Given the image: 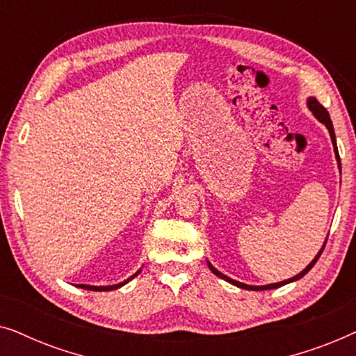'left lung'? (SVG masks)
<instances>
[{
  "label": "left lung",
  "mask_w": 356,
  "mask_h": 356,
  "mask_svg": "<svg viewBox=\"0 0 356 356\" xmlns=\"http://www.w3.org/2000/svg\"><path fill=\"white\" fill-rule=\"evenodd\" d=\"M308 106H309V110L313 111L314 113V116L316 118H318L321 123H324L325 124V128L329 129V133H330V139H332V144H334V150H335V157H337V160H339V167H340V157H339V150H337V145H335V133H334V126H332V121H330V116H329V111L324 108L323 105L319 104L318 100L314 99V97H311V99L308 100ZM324 248H325V243H324V246L321 248V251L318 252V256L314 257L313 261L309 262V266L306 267L305 270H301L298 275H295V277H291V279H289V280H284V282H279V284H270V285H264V286H252V285H246V284H241V282H236V280H233V279H230V277H227V275H223L222 272H218L216 267H213L211 262H207V266H209V269H211L213 274H216L217 277H220V279H223V280H227V282H230V284H233V285H236V286H240V289H245V290H272V289H279V286H282V285H285V284H290V282H295V280H298V279H301V277L303 275H306L308 274V272L313 269V266L316 264V262H318V259H319V256L323 254V251H324Z\"/></svg>",
  "instance_id": "left-lung-1"
}]
</instances>
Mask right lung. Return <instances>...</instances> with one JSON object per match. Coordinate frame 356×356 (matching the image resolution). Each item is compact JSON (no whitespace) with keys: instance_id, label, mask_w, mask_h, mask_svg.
Wrapping results in <instances>:
<instances>
[{"instance_id":"add662e5","label":"right lung","mask_w":356,"mask_h":356,"mask_svg":"<svg viewBox=\"0 0 356 356\" xmlns=\"http://www.w3.org/2000/svg\"><path fill=\"white\" fill-rule=\"evenodd\" d=\"M140 270H138L136 272V274L133 275V277H129L128 280H124V282H121V284H118V285H110V286H92V285H77V286H81V289H86V290H94V291H108V290H116V289H120L121 285H124V284H128V282L131 280V279H134L136 275L139 274Z\"/></svg>"}]
</instances>
